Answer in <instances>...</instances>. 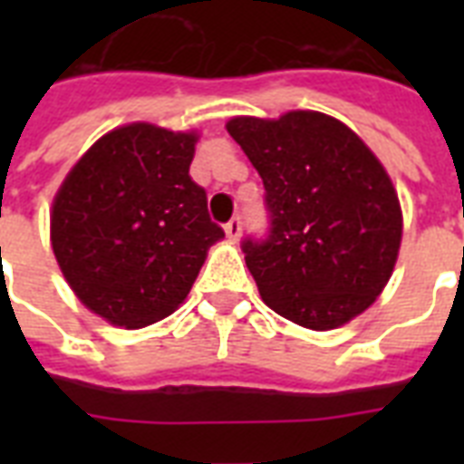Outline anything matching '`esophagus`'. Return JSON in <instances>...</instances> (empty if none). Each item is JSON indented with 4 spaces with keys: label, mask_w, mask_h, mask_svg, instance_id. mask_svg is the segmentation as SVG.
Listing matches in <instances>:
<instances>
[{
    "label": "esophagus",
    "mask_w": 464,
    "mask_h": 464,
    "mask_svg": "<svg viewBox=\"0 0 464 464\" xmlns=\"http://www.w3.org/2000/svg\"><path fill=\"white\" fill-rule=\"evenodd\" d=\"M224 228H226V236H228V240H233V243H236V240L240 238V233H243V221H240V217H233L231 221L224 226Z\"/></svg>",
    "instance_id": "obj_1"
}]
</instances>
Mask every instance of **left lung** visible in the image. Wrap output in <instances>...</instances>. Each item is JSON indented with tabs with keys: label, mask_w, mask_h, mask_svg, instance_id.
<instances>
[{
	"label": "left lung",
	"mask_w": 464,
	"mask_h": 464,
	"mask_svg": "<svg viewBox=\"0 0 464 464\" xmlns=\"http://www.w3.org/2000/svg\"><path fill=\"white\" fill-rule=\"evenodd\" d=\"M226 130L265 185L267 238L240 246L262 301L320 332L361 315L385 289L402 240L381 160L344 122L315 111L233 118Z\"/></svg>",
	"instance_id": "1"
}]
</instances>
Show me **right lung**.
Listing matches in <instances>:
<instances>
[{
  "instance_id": "add662e5",
  "label": "right lung",
  "mask_w": 464,
  "mask_h": 464,
  "mask_svg": "<svg viewBox=\"0 0 464 464\" xmlns=\"http://www.w3.org/2000/svg\"><path fill=\"white\" fill-rule=\"evenodd\" d=\"M195 132L112 130L76 160L50 211V240L79 301L137 330L170 315L224 228L189 178Z\"/></svg>"
}]
</instances>
